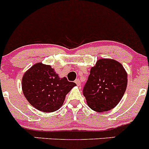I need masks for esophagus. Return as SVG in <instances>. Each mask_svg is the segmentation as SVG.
<instances>
[{"mask_svg": "<svg viewBox=\"0 0 149 149\" xmlns=\"http://www.w3.org/2000/svg\"><path fill=\"white\" fill-rule=\"evenodd\" d=\"M74 83H76V84H77V86H80V80H79V79H77V80H75V81H74Z\"/></svg>", "mask_w": 149, "mask_h": 149, "instance_id": "obj_1", "label": "esophagus"}]
</instances>
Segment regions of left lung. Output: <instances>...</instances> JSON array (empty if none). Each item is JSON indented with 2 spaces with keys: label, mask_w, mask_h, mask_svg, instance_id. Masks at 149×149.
<instances>
[{
  "label": "left lung",
  "mask_w": 149,
  "mask_h": 149,
  "mask_svg": "<svg viewBox=\"0 0 149 149\" xmlns=\"http://www.w3.org/2000/svg\"><path fill=\"white\" fill-rule=\"evenodd\" d=\"M127 86L124 66L113 59L102 58L91 67L83 93L88 105L96 112H106L119 103Z\"/></svg>",
  "instance_id": "obj_1"
}]
</instances>
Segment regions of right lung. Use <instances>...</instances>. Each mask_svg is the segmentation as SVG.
<instances>
[{"label": "right lung", "instance_id": "right-lung-1", "mask_svg": "<svg viewBox=\"0 0 149 149\" xmlns=\"http://www.w3.org/2000/svg\"><path fill=\"white\" fill-rule=\"evenodd\" d=\"M76 86L66 77L60 78L49 65L37 63L24 74L22 89L31 105L40 111L52 113L60 109L66 95Z\"/></svg>", "mask_w": 149, "mask_h": 149}]
</instances>
